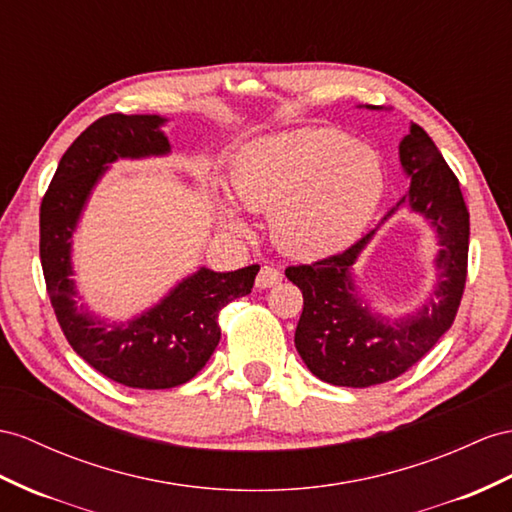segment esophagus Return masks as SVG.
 <instances>
[{"instance_id":"1","label":"esophagus","mask_w":512,"mask_h":512,"mask_svg":"<svg viewBox=\"0 0 512 512\" xmlns=\"http://www.w3.org/2000/svg\"><path fill=\"white\" fill-rule=\"evenodd\" d=\"M283 279V274L277 270V268H270V266H261L257 279H255V285L259 287V290H268V287L277 285L279 281Z\"/></svg>"}]
</instances>
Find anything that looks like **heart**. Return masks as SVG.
I'll use <instances>...</instances> for the list:
<instances>
[{
	"mask_svg": "<svg viewBox=\"0 0 512 512\" xmlns=\"http://www.w3.org/2000/svg\"><path fill=\"white\" fill-rule=\"evenodd\" d=\"M231 190L244 207L272 212V238L285 253L318 259L344 251L372 220L385 190L378 153L329 127H300L259 138L233 157ZM220 225L246 233L229 201Z\"/></svg>",
	"mask_w": 512,
	"mask_h": 512,
	"instance_id": "b5f03b06",
	"label": "heart"
}]
</instances>
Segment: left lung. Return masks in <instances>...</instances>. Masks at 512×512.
Wrapping results in <instances>:
<instances>
[{
	"mask_svg": "<svg viewBox=\"0 0 512 512\" xmlns=\"http://www.w3.org/2000/svg\"><path fill=\"white\" fill-rule=\"evenodd\" d=\"M383 112V106H365ZM409 192L385 218L344 253L285 274L305 298L294 344L309 372L339 387H370L391 381L422 359L448 333L467 279L469 214L458 179L426 131L411 123L398 144ZM406 206L427 220L440 248L433 258L436 283L427 303L393 319L374 310L356 281L354 264L387 217Z\"/></svg>",
	"mask_w": 512,
	"mask_h": 512,
	"instance_id": "1",
	"label": "left lung"
}]
</instances>
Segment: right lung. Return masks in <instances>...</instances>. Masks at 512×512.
Wrapping results in <instances>:
<instances>
[{"label": "right lung", "mask_w": 512, "mask_h": 512, "mask_svg": "<svg viewBox=\"0 0 512 512\" xmlns=\"http://www.w3.org/2000/svg\"><path fill=\"white\" fill-rule=\"evenodd\" d=\"M160 114L101 116L62 155L41 203V264L56 318L90 368L134 389L188 383L220 342L218 313L251 294L259 266L216 272L199 266L127 320H108L86 307L73 279V238L99 181L119 160L173 153Z\"/></svg>", "instance_id": "add662e5"}]
</instances>
